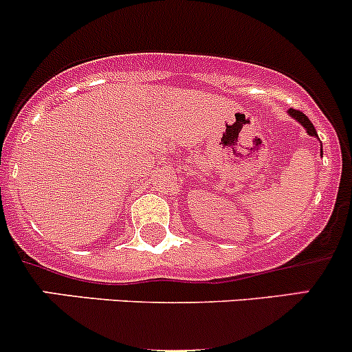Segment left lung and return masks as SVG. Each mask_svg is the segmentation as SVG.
I'll return each instance as SVG.
<instances>
[{
  "label": "left lung",
  "mask_w": 352,
  "mask_h": 352,
  "mask_svg": "<svg viewBox=\"0 0 352 352\" xmlns=\"http://www.w3.org/2000/svg\"><path fill=\"white\" fill-rule=\"evenodd\" d=\"M289 116H291V117H294V119H296L298 122H300L301 126H303L305 129H307V133L310 134V136H315V138H318V134H317V131H315L314 124L310 122V119H308V117L305 116V113L301 112V110H296V109H289Z\"/></svg>",
  "instance_id": "1"
}]
</instances>
